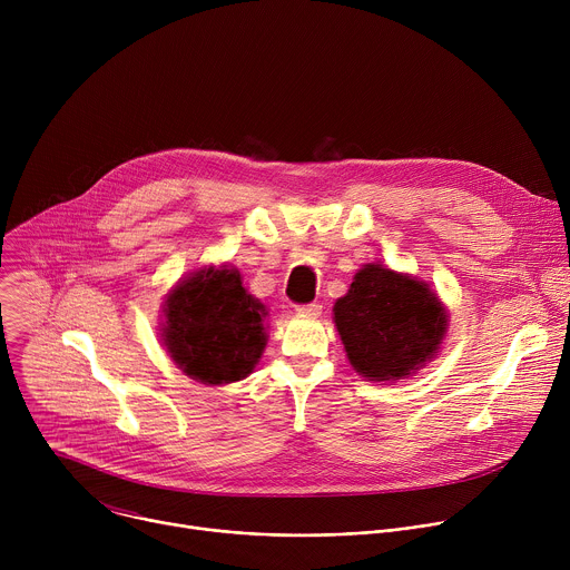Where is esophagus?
Returning a JSON list of instances; mask_svg holds the SVG:
<instances>
[{
	"label": "esophagus",
	"mask_w": 570,
	"mask_h": 570,
	"mask_svg": "<svg viewBox=\"0 0 570 570\" xmlns=\"http://www.w3.org/2000/svg\"><path fill=\"white\" fill-rule=\"evenodd\" d=\"M295 311H297L299 315L315 317V315H320V313H322V306H320L317 302H311V304H299V306H295Z\"/></svg>",
	"instance_id": "34e87169"
}]
</instances>
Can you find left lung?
<instances>
[{"mask_svg": "<svg viewBox=\"0 0 570 570\" xmlns=\"http://www.w3.org/2000/svg\"><path fill=\"white\" fill-rule=\"evenodd\" d=\"M334 322L352 367L367 381L394 383L438 354L449 313L426 282L365 264L336 299Z\"/></svg>", "mask_w": 570, "mask_h": 570, "instance_id": "obj_1", "label": "left lung"}]
</instances>
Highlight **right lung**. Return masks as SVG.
I'll return each instance as SVG.
<instances>
[{
    "label": "right lung",
    "mask_w": 570,
    "mask_h": 570,
    "mask_svg": "<svg viewBox=\"0 0 570 570\" xmlns=\"http://www.w3.org/2000/svg\"><path fill=\"white\" fill-rule=\"evenodd\" d=\"M266 306L232 266L191 273L167 295L161 343L191 379L223 385L246 379L266 350Z\"/></svg>",
    "instance_id": "right-lung-1"
}]
</instances>
